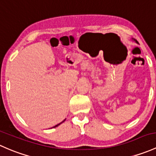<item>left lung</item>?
<instances>
[{
    "instance_id": "obj_1",
    "label": "left lung",
    "mask_w": 156,
    "mask_h": 156,
    "mask_svg": "<svg viewBox=\"0 0 156 156\" xmlns=\"http://www.w3.org/2000/svg\"><path fill=\"white\" fill-rule=\"evenodd\" d=\"M134 41H135V42H136V43H138V42H137V41H136V40H134Z\"/></svg>"
}]
</instances>
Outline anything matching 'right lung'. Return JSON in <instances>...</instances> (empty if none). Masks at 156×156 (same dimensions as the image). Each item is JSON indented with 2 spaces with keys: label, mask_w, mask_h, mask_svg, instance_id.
<instances>
[{
  "label": "right lung",
  "mask_w": 156,
  "mask_h": 156,
  "mask_svg": "<svg viewBox=\"0 0 156 156\" xmlns=\"http://www.w3.org/2000/svg\"><path fill=\"white\" fill-rule=\"evenodd\" d=\"M65 120H64V121H62V122H61V123H59V124H58V125H56V126H55L53 127V128H55V127L58 126H59V125H61V124H62V122H65Z\"/></svg>",
  "instance_id": "right-lung-1"
}]
</instances>
